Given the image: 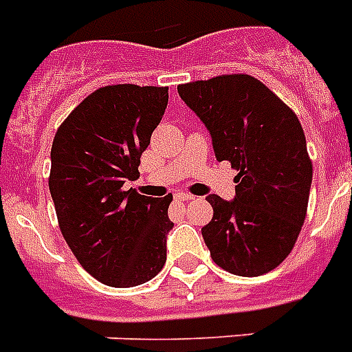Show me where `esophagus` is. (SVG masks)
<instances>
[{"label": "esophagus", "instance_id": "34e87169", "mask_svg": "<svg viewBox=\"0 0 352 352\" xmlns=\"http://www.w3.org/2000/svg\"><path fill=\"white\" fill-rule=\"evenodd\" d=\"M174 198L182 199V201H189V199H194V196L187 192H178V194H174Z\"/></svg>", "mask_w": 352, "mask_h": 352}]
</instances>
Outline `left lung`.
<instances>
[{
	"instance_id": "8db88e82",
	"label": "left lung",
	"mask_w": 352,
	"mask_h": 352,
	"mask_svg": "<svg viewBox=\"0 0 352 352\" xmlns=\"http://www.w3.org/2000/svg\"><path fill=\"white\" fill-rule=\"evenodd\" d=\"M178 92L209 129L218 162L238 170L232 201L207 198L214 214L201 234L210 258L238 276H261L287 258L307 214L313 162L302 123L249 74L190 81Z\"/></svg>"
}]
</instances>
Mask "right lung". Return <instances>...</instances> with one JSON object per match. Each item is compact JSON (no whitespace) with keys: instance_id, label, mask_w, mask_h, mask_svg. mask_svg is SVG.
I'll return each instance as SVG.
<instances>
[{"instance_id":"1","label":"right lung","mask_w":352,"mask_h":352,"mask_svg":"<svg viewBox=\"0 0 352 352\" xmlns=\"http://www.w3.org/2000/svg\"><path fill=\"white\" fill-rule=\"evenodd\" d=\"M168 87H101L56 131L49 189L58 223L76 260L98 282L134 287L153 280L167 260L173 229L165 198L125 189L162 122Z\"/></svg>"}]
</instances>
